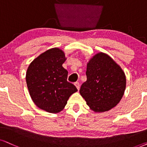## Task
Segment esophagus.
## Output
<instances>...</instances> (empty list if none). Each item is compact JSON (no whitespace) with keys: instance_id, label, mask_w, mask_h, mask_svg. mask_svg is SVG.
Segmentation results:
<instances>
[{"instance_id":"obj_1","label":"esophagus","mask_w":147,"mask_h":147,"mask_svg":"<svg viewBox=\"0 0 147 147\" xmlns=\"http://www.w3.org/2000/svg\"><path fill=\"white\" fill-rule=\"evenodd\" d=\"M75 85L76 86V87H77V90H79V89H80V84H79V83L76 82V83H75Z\"/></svg>"}]
</instances>
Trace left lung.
Masks as SVG:
<instances>
[{"instance_id": "1", "label": "left lung", "mask_w": 147, "mask_h": 147, "mask_svg": "<svg viewBox=\"0 0 147 147\" xmlns=\"http://www.w3.org/2000/svg\"><path fill=\"white\" fill-rule=\"evenodd\" d=\"M87 81L80 94L95 113L110 111L123 97L126 87L125 72L107 53H96L87 64Z\"/></svg>"}]
</instances>
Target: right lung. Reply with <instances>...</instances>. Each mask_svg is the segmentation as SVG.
I'll use <instances>...</instances> for the list:
<instances>
[{
    "mask_svg": "<svg viewBox=\"0 0 147 147\" xmlns=\"http://www.w3.org/2000/svg\"><path fill=\"white\" fill-rule=\"evenodd\" d=\"M64 52L51 48L36 57L28 67L26 80L30 96L35 105L50 113L64 109L68 98L77 89L67 81L68 71L62 64Z\"/></svg>",
    "mask_w": 147,
    "mask_h": 147,
    "instance_id": "add662e5",
    "label": "right lung"
}]
</instances>
